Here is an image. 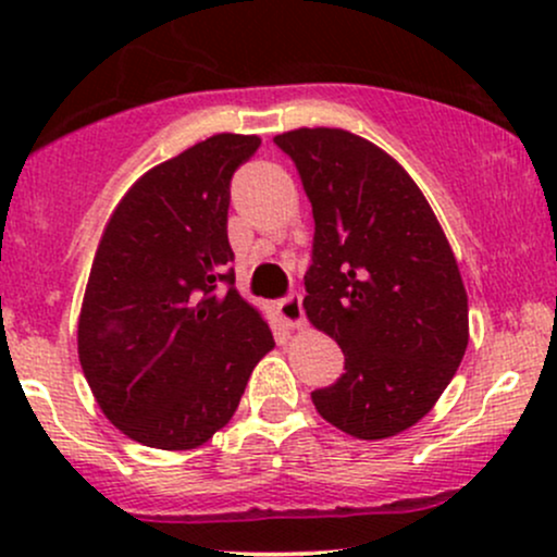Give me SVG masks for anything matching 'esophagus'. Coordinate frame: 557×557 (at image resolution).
<instances>
[{
	"label": "esophagus",
	"instance_id": "1",
	"mask_svg": "<svg viewBox=\"0 0 557 557\" xmlns=\"http://www.w3.org/2000/svg\"><path fill=\"white\" fill-rule=\"evenodd\" d=\"M277 311L287 327H300L304 324V298H300V293H287L285 298H280Z\"/></svg>",
	"mask_w": 557,
	"mask_h": 557
}]
</instances>
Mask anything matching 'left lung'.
Segmentation results:
<instances>
[{"label":"left lung","mask_w":557,"mask_h":557,"mask_svg":"<svg viewBox=\"0 0 557 557\" xmlns=\"http://www.w3.org/2000/svg\"><path fill=\"white\" fill-rule=\"evenodd\" d=\"M314 214L304 309L343 348L345 374L317 411L359 440L430 413L469 345V298L443 227L408 172L341 127L274 136Z\"/></svg>","instance_id":"obj_1"}]
</instances>
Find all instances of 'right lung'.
Here are the masks:
<instances>
[{
  "mask_svg": "<svg viewBox=\"0 0 557 557\" xmlns=\"http://www.w3.org/2000/svg\"><path fill=\"white\" fill-rule=\"evenodd\" d=\"M257 136L220 133L157 164L117 203L78 319L104 417L140 445L190 450L238 408L272 332L235 290L227 207Z\"/></svg>",
  "mask_w": 557,
  "mask_h": 557,
  "instance_id": "right-lung-1",
  "label": "right lung"
}]
</instances>
